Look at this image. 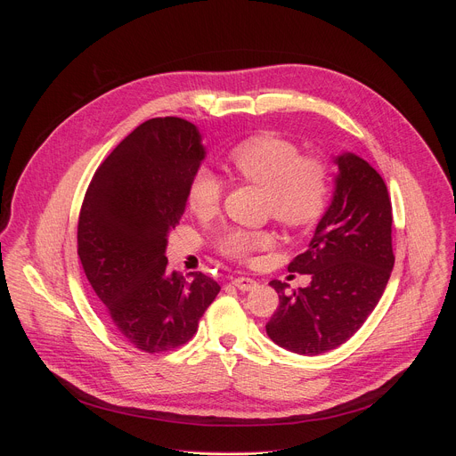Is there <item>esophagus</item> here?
<instances>
[{"label": "esophagus", "instance_id": "1", "mask_svg": "<svg viewBox=\"0 0 456 456\" xmlns=\"http://www.w3.org/2000/svg\"><path fill=\"white\" fill-rule=\"evenodd\" d=\"M232 284L236 286L238 290H242V292H249V290L256 289V281H255V279H249V277H236V279L232 281Z\"/></svg>", "mask_w": 456, "mask_h": 456}]
</instances>
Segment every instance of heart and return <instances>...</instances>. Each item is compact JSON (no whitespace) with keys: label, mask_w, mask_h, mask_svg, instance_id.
Masks as SVG:
<instances>
[{"label":"heart","mask_w":456,"mask_h":456,"mask_svg":"<svg viewBox=\"0 0 456 456\" xmlns=\"http://www.w3.org/2000/svg\"><path fill=\"white\" fill-rule=\"evenodd\" d=\"M231 162L238 175L270 190L268 208L281 224L303 227L318 218L329 194V175L322 160L303 157L289 140L260 134L236 146ZM222 196L224 184L207 166L191 174L186 186L190 210L208 216L218 210ZM272 244L270 232L248 229H229L218 240L220 251L236 260H249L255 251Z\"/></svg>","instance_id":"1"}]
</instances>
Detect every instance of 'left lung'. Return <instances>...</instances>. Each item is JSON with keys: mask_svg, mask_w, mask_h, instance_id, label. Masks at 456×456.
Listing matches in <instances>:
<instances>
[{"mask_svg": "<svg viewBox=\"0 0 456 456\" xmlns=\"http://www.w3.org/2000/svg\"><path fill=\"white\" fill-rule=\"evenodd\" d=\"M330 205L316 225L308 249L289 270L313 277L306 289L289 292L272 281L279 308L268 337L297 354H322L347 342L373 313L392 268V203L373 167L354 153L334 157Z\"/></svg>", "mask_w": 456, "mask_h": 456, "instance_id": "obj_1", "label": "left lung"}]
</instances>
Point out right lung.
Returning a JSON list of instances; mask_svg holds the SVG:
<instances>
[{
	"label": "right lung",
	"instance_id": "1",
	"mask_svg": "<svg viewBox=\"0 0 456 456\" xmlns=\"http://www.w3.org/2000/svg\"><path fill=\"white\" fill-rule=\"evenodd\" d=\"M203 159L194 124L153 118L118 143L85 194L77 225L85 275L116 330L146 353L186 344L220 292L201 272L170 273L164 255Z\"/></svg>",
	"mask_w": 456,
	"mask_h": 456
}]
</instances>
